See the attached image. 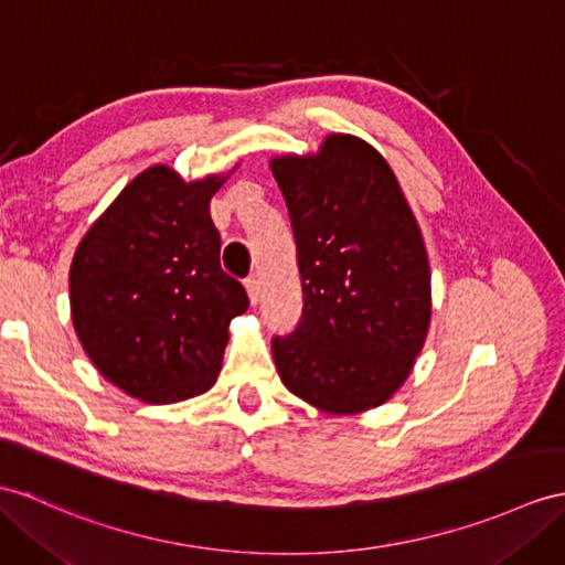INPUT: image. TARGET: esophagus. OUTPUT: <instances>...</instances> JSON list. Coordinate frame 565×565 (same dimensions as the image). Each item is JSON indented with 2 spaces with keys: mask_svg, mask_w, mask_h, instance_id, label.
Here are the masks:
<instances>
[{
  "mask_svg": "<svg viewBox=\"0 0 565 565\" xmlns=\"http://www.w3.org/2000/svg\"><path fill=\"white\" fill-rule=\"evenodd\" d=\"M244 285H246V292H249V299H252V305H256V301H258V295H260V287H258V280L254 278V275H252V278H246L244 280Z\"/></svg>",
  "mask_w": 565,
  "mask_h": 565,
  "instance_id": "obj_1",
  "label": "esophagus"
}]
</instances>
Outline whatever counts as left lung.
<instances>
[{"mask_svg":"<svg viewBox=\"0 0 565 565\" xmlns=\"http://www.w3.org/2000/svg\"><path fill=\"white\" fill-rule=\"evenodd\" d=\"M290 213L301 319L273 335L287 391L326 412L376 407L401 388L431 319L417 220L388 162L362 139L328 136L319 156L270 162Z\"/></svg>","mask_w":565,"mask_h":565,"instance_id":"left-lung-1","label":"left lung"}]
</instances>
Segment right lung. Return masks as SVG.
I'll list each match as a JSON object with an SVG mask.
<instances>
[{
    "label": "right lung",
    "instance_id": "1",
    "mask_svg": "<svg viewBox=\"0 0 565 565\" xmlns=\"http://www.w3.org/2000/svg\"><path fill=\"white\" fill-rule=\"evenodd\" d=\"M225 179L184 182L148 168L78 244L68 290L76 335L115 386L146 403L209 391L227 326L249 307L244 285L220 268L211 196Z\"/></svg>",
    "mask_w": 565,
    "mask_h": 565
}]
</instances>
